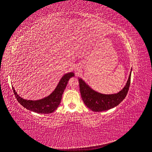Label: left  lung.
<instances>
[{
    "label": "left lung",
    "instance_id": "8db88e82",
    "mask_svg": "<svg viewBox=\"0 0 152 152\" xmlns=\"http://www.w3.org/2000/svg\"><path fill=\"white\" fill-rule=\"evenodd\" d=\"M132 71L126 85L118 93L104 94L93 90L81 78H78L80 89L84 103L93 111L99 112L113 108L125 99L130 85Z\"/></svg>",
    "mask_w": 152,
    "mask_h": 152
}]
</instances>
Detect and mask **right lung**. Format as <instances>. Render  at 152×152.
I'll use <instances>...</instances> for the list:
<instances>
[{
	"label": "right lung",
	"mask_w": 152,
	"mask_h": 152,
	"mask_svg": "<svg viewBox=\"0 0 152 152\" xmlns=\"http://www.w3.org/2000/svg\"><path fill=\"white\" fill-rule=\"evenodd\" d=\"M74 76L75 74L73 72H69L64 75L61 77L54 91L48 96L41 99L34 101L24 99L17 94L13 87L12 89L17 100L26 109L37 113H51L58 108L67 84L70 78Z\"/></svg>",
	"instance_id": "1"
}]
</instances>
